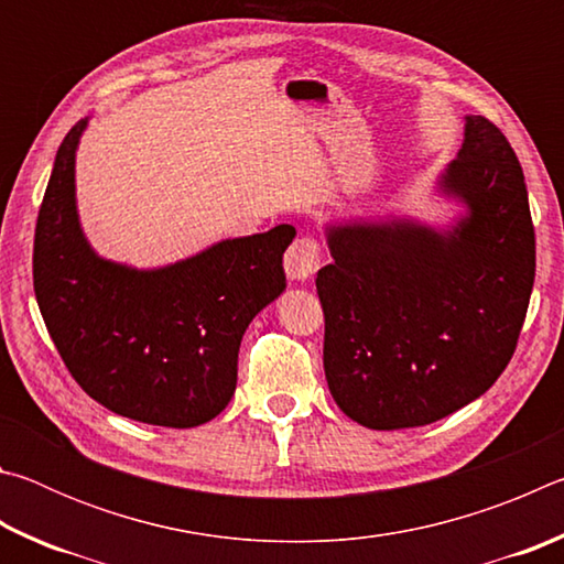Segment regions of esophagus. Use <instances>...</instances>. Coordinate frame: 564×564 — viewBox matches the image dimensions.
<instances>
[{
  "instance_id": "34e87169",
  "label": "esophagus",
  "mask_w": 564,
  "mask_h": 564,
  "mask_svg": "<svg viewBox=\"0 0 564 564\" xmlns=\"http://www.w3.org/2000/svg\"><path fill=\"white\" fill-rule=\"evenodd\" d=\"M283 265L291 281H308L321 269V246L316 238H295L289 251H285Z\"/></svg>"
}]
</instances>
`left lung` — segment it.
I'll list each match as a JSON object with an SVG mask.
<instances>
[{
  "instance_id": "obj_1",
  "label": "left lung",
  "mask_w": 564,
  "mask_h": 564,
  "mask_svg": "<svg viewBox=\"0 0 564 564\" xmlns=\"http://www.w3.org/2000/svg\"><path fill=\"white\" fill-rule=\"evenodd\" d=\"M437 194L465 208L445 228L398 216L326 226L323 368L343 413L373 431L435 423L480 398L508 368L528 313V188L492 121L465 117Z\"/></svg>"
}]
</instances>
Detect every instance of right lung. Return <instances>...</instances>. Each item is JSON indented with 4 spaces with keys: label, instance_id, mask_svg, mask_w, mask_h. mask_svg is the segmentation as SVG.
Wrapping results in <instances>:
<instances>
[{
    "label": "right lung",
    "instance_id": "1",
    "mask_svg": "<svg viewBox=\"0 0 564 564\" xmlns=\"http://www.w3.org/2000/svg\"><path fill=\"white\" fill-rule=\"evenodd\" d=\"M89 119L56 151L34 234V293L46 330L84 393L111 413L196 427L231 403L241 338L285 291L295 228L226 238L161 269L94 251L76 212V149Z\"/></svg>",
    "mask_w": 564,
    "mask_h": 564
}]
</instances>
